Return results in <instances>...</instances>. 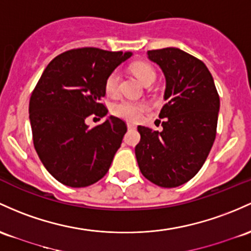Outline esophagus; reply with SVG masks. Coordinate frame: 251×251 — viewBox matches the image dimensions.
<instances>
[{
	"label": "esophagus",
	"instance_id": "34e87169",
	"mask_svg": "<svg viewBox=\"0 0 251 251\" xmlns=\"http://www.w3.org/2000/svg\"><path fill=\"white\" fill-rule=\"evenodd\" d=\"M137 126L134 125V124H132V123H127V128L128 130H134V128H136Z\"/></svg>",
	"mask_w": 251,
	"mask_h": 251
}]
</instances>
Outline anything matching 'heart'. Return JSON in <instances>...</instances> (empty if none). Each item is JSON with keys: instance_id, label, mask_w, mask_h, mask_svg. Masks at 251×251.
<instances>
[{"instance_id": "b5f03b06", "label": "heart", "mask_w": 251, "mask_h": 251, "mask_svg": "<svg viewBox=\"0 0 251 251\" xmlns=\"http://www.w3.org/2000/svg\"><path fill=\"white\" fill-rule=\"evenodd\" d=\"M133 74L138 77V79L143 84L147 85L149 83H153L156 79V73L152 67L147 64V63H137L132 67ZM119 73L118 71H113L107 77L106 84V92L108 94L114 95L118 92L119 88ZM148 111V104L142 101H132V100H121L118 101L113 104L112 113L117 117L125 119L128 121H137L142 118V115Z\"/></svg>"}]
</instances>
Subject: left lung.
<instances>
[{"mask_svg": "<svg viewBox=\"0 0 251 251\" xmlns=\"http://www.w3.org/2000/svg\"><path fill=\"white\" fill-rule=\"evenodd\" d=\"M166 77L158 117L163 130L138 126L137 162L142 174L164 188L188 182L205 163L216 139L219 95L207 67L176 48L148 51Z\"/></svg>", "mask_w": 251, "mask_h": 251, "instance_id": "obj_1", "label": "left lung"}]
</instances>
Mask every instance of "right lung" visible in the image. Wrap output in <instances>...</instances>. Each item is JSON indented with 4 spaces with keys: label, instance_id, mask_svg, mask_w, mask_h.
<instances>
[{
    "label": "right lung",
    "instance_id": "right-lung-1",
    "mask_svg": "<svg viewBox=\"0 0 251 251\" xmlns=\"http://www.w3.org/2000/svg\"><path fill=\"white\" fill-rule=\"evenodd\" d=\"M132 52L95 48L70 50L49 63L29 100L33 143L46 170L65 186L98 182L111 167L127 131L117 117L90 128V115L103 118L107 77Z\"/></svg>",
    "mask_w": 251,
    "mask_h": 251
}]
</instances>
